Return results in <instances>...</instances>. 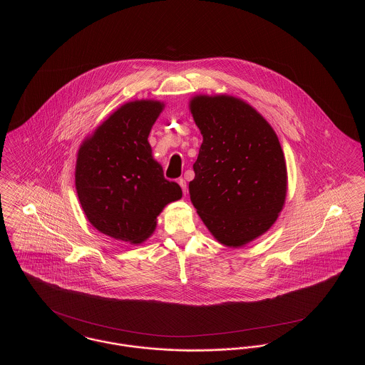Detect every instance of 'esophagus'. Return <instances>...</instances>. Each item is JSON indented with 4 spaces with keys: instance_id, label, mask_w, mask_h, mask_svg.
<instances>
[{
    "instance_id": "34e87169",
    "label": "esophagus",
    "mask_w": 365,
    "mask_h": 365,
    "mask_svg": "<svg viewBox=\"0 0 365 365\" xmlns=\"http://www.w3.org/2000/svg\"><path fill=\"white\" fill-rule=\"evenodd\" d=\"M178 183H179V186L182 187V191H183V194L186 195V192H187V185H186V180H185L183 178H180V179H178Z\"/></svg>"
}]
</instances>
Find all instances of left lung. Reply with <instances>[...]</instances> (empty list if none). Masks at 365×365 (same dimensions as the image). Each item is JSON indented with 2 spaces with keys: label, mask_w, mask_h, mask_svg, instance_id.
<instances>
[{
  "label": "left lung",
  "mask_w": 365,
  "mask_h": 365,
  "mask_svg": "<svg viewBox=\"0 0 365 365\" xmlns=\"http://www.w3.org/2000/svg\"><path fill=\"white\" fill-rule=\"evenodd\" d=\"M202 143L192 164L190 200L215 240L242 247L277 222L287 194L278 135L252 105L228 94L189 103Z\"/></svg>",
  "instance_id": "1"
}]
</instances>
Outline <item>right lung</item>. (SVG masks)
I'll list each match as a JSON object with an SVG mask.
<instances>
[{"instance_id":"right-lung-1","label":"right lung","mask_w":365,"mask_h":365,"mask_svg":"<svg viewBox=\"0 0 365 365\" xmlns=\"http://www.w3.org/2000/svg\"><path fill=\"white\" fill-rule=\"evenodd\" d=\"M164 106L157 100L123 104L78 150L75 187L87 220L118 241L145 242L165 205L182 198L180 186L164 178L148 140Z\"/></svg>"}]
</instances>
